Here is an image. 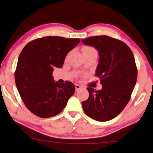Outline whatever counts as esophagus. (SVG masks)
Wrapping results in <instances>:
<instances>
[{"label": "esophagus", "mask_w": 153, "mask_h": 153, "mask_svg": "<svg viewBox=\"0 0 153 153\" xmlns=\"http://www.w3.org/2000/svg\"><path fill=\"white\" fill-rule=\"evenodd\" d=\"M75 87H76V91H78V90H79L82 88L79 84H75Z\"/></svg>", "instance_id": "obj_1"}]
</instances>
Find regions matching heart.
I'll list each match as a JSON object with an SVG mask.
<instances>
[{
  "label": "heart",
  "mask_w": 153,
  "mask_h": 153,
  "mask_svg": "<svg viewBox=\"0 0 153 153\" xmlns=\"http://www.w3.org/2000/svg\"><path fill=\"white\" fill-rule=\"evenodd\" d=\"M82 51L83 55L84 54H88V53H97V51L94 48L92 47V46H85L82 48Z\"/></svg>",
  "instance_id": "heart-1"
}]
</instances>
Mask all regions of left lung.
I'll use <instances>...</instances> for the list:
<instances>
[{"label":"left lung","instance_id":"obj_1","mask_svg":"<svg viewBox=\"0 0 153 153\" xmlns=\"http://www.w3.org/2000/svg\"><path fill=\"white\" fill-rule=\"evenodd\" d=\"M82 42L98 52L96 76L102 86L98 91L87 88L89 97L82 102V108L93 120H111L123 111L130 99L138 76L135 59L126 44L109 36H92Z\"/></svg>","mask_w":153,"mask_h":153}]
</instances>
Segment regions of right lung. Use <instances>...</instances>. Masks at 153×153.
I'll return each instance as SVG.
<instances>
[{
  "label": "right lung",
  "instance_id": "1",
  "mask_svg": "<svg viewBox=\"0 0 153 153\" xmlns=\"http://www.w3.org/2000/svg\"><path fill=\"white\" fill-rule=\"evenodd\" d=\"M78 38L46 36L27 43L18 58L15 79L24 104L35 115L48 118L58 115L74 94V84H60L53 77L61 68L66 55L78 45Z\"/></svg>",
  "mask_w": 153,
  "mask_h": 153
}]
</instances>
